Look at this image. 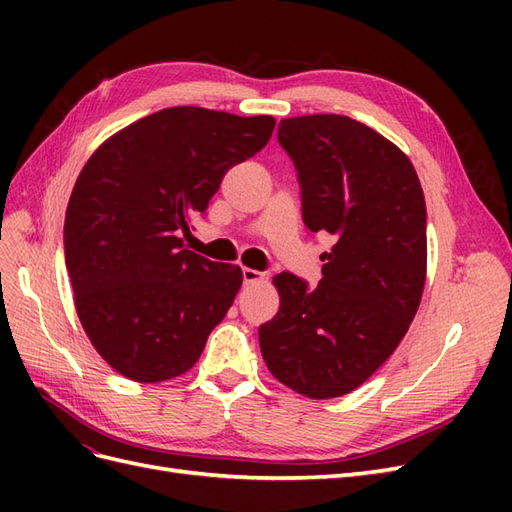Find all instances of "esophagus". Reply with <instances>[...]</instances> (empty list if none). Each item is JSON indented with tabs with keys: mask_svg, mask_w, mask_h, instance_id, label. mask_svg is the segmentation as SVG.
Wrapping results in <instances>:
<instances>
[{
	"mask_svg": "<svg viewBox=\"0 0 512 512\" xmlns=\"http://www.w3.org/2000/svg\"><path fill=\"white\" fill-rule=\"evenodd\" d=\"M260 280H265V273H260V271H256V269H243V284L245 286H250V284H256V282H260Z\"/></svg>",
	"mask_w": 512,
	"mask_h": 512,
	"instance_id": "obj_1",
	"label": "esophagus"
}]
</instances>
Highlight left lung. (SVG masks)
Instances as JSON below:
<instances>
[{"mask_svg": "<svg viewBox=\"0 0 512 512\" xmlns=\"http://www.w3.org/2000/svg\"><path fill=\"white\" fill-rule=\"evenodd\" d=\"M277 141L299 170L303 222L335 239L316 288L273 277L280 312L260 324L271 374L312 399L342 397L389 359L421 305L427 211L408 156L344 115L282 119Z\"/></svg>", "mask_w": 512, "mask_h": 512, "instance_id": "1", "label": "left lung"}]
</instances>
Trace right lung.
<instances>
[{
  "label": "right lung",
  "mask_w": 512,
  "mask_h": 512,
  "mask_svg": "<svg viewBox=\"0 0 512 512\" xmlns=\"http://www.w3.org/2000/svg\"><path fill=\"white\" fill-rule=\"evenodd\" d=\"M273 128L271 115L173 106L106 138L83 166L66 211V267L89 342L117 374L156 384L200 359L243 273L188 250L179 232Z\"/></svg>",
  "instance_id": "1"
}]
</instances>
